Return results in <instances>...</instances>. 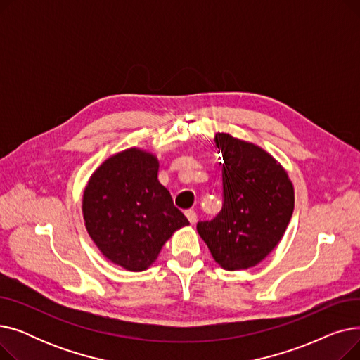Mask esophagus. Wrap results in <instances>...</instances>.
Here are the masks:
<instances>
[{
  "instance_id": "1",
  "label": "esophagus",
  "mask_w": 360,
  "mask_h": 360,
  "mask_svg": "<svg viewBox=\"0 0 360 360\" xmlns=\"http://www.w3.org/2000/svg\"><path fill=\"white\" fill-rule=\"evenodd\" d=\"M185 216H186L188 220H190L191 224H195V221H197V213H195L194 210H186V212H185Z\"/></svg>"
}]
</instances>
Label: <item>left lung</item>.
<instances>
[{"instance_id":"obj_1","label":"left lung","mask_w":360,"mask_h":360,"mask_svg":"<svg viewBox=\"0 0 360 360\" xmlns=\"http://www.w3.org/2000/svg\"><path fill=\"white\" fill-rule=\"evenodd\" d=\"M223 155V207L197 231L214 261L235 271L257 266L280 242L290 221L293 185L277 160L261 147L224 132L214 137Z\"/></svg>"}]
</instances>
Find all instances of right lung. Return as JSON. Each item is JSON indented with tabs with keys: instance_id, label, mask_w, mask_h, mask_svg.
<instances>
[{
	"instance_id": "1",
	"label": "right lung",
	"mask_w": 360,
	"mask_h": 360,
	"mask_svg": "<svg viewBox=\"0 0 360 360\" xmlns=\"http://www.w3.org/2000/svg\"><path fill=\"white\" fill-rule=\"evenodd\" d=\"M156 156L128 148L105 160L83 194L86 229L101 252L129 271H143L165 242L190 224L159 182Z\"/></svg>"
}]
</instances>
